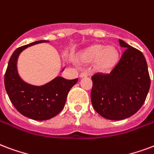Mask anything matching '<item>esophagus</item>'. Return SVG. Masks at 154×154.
<instances>
[{"label": "esophagus", "instance_id": "esophagus-1", "mask_svg": "<svg viewBox=\"0 0 154 154\" xmlns=\"http://www.w3.org/2000/svg\"><path fill=\"white\" fill-rule=\"evenodd\" d=\"M90 75H91V73H90L89 72H82L80 73V77L81 78H82V77H88Z\"/></svg>", "mask_w": 154, "mask_h": 154}]
</instances>
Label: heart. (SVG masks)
Returning a JSON list of instances; mask_svg holds the SVG:
<instances>
[{"mask_svg": "<svg viewBox=\"0 0 154 154\" xmlns=\"http://www.w3.org/2000/svg\"><path fill=\"white\" fill-rule=\"evenodd\" d=\"M119 59V52L114 46L93 45L82 51L79 55V60L82 63L94 61L95 67L100 71H109L114 66Z\"/></svg>", "mask_w": 154, "mask_h": 154, "instance_id": "b5f03b06", "label": "heart"}]
</instances>
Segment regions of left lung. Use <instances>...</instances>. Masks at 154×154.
<instances>
[{
  "mask_svg": "<svg viewBox=\"0 0 154 154\" xmlns=\"http://www.w3.org/2000/svg\"><path fill=\"white\" fill-rule=\"evenodd\" d=\"M125 51L109 74L91 77L92 106L103 118L122 120L131 117L144 104L150 87V77L144 54L119 39Z\"/></svg>",
  "mask_w": 154,
  "mask_h": 154,
  "instance_id": "8db88e82",
  "label": "left lung"
}]
</instances>
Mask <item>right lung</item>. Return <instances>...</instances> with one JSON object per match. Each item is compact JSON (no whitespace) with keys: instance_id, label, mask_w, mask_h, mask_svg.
<instances>
[{"instance_id":"obj_1","label":"right lung","mask_w":154,"mask_h":154,"mask_svg":"<svg viewBox=\"0 0 154 154\" xmlns=\"http://www.w3.org/2000/svg\"><path fill=\"white\" fill-rule=\"evenodd\" d=\"M43 42L48 41H37L16 49L5 74V87L11 103L21 114L36 121L48 120L59 114L64 107L70 89L78 81V78L67 80L56 77L42 86H35L20 77L17 66L19 54L28 47Z\"/></svg>"}]
</instances>
